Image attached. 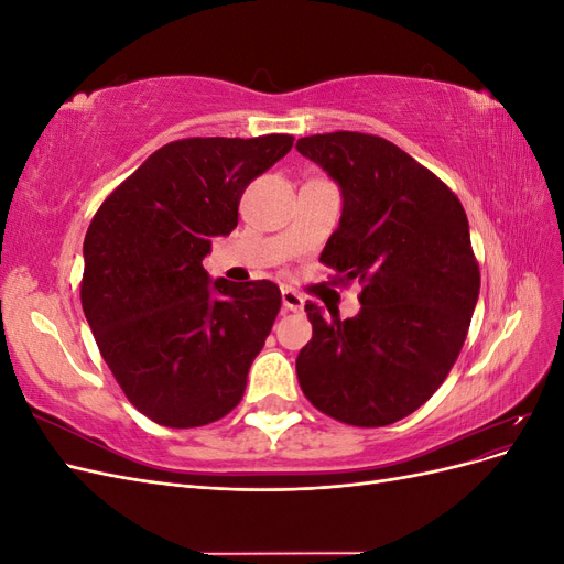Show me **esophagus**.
<instances>
[{"label":"esophagus","mask_w":564,"mask_h":564,"mask_svg":"<svg viewBox=\"0 0 564 564\" xmlns=\"http://www.w3.org/2000/svg\"><path fill=\"white\" fill-rule=\"evenodd\" d=\"M303 296L299 292H294V289H282V308L289 311V313H301L303 311Z\"/></svg>","instance_id":"1"}]
</instances>
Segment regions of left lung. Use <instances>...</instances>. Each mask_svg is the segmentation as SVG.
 I'll list each match as a JSON object with an SVG mask.
<instances>
[{"label": "left lung", "mask_w": 564, "mask_h": 564, "mask_svg": "<svg viewBox=\"0 0 564 564\" xmlns=\"http://www.w3.org/2000/svg\"><path fill=\"white\" fill-rule=\"evenodd\" d=\"M296 150L344 197L319 261L365 284L348 319L305 303L313 338L296 357L299 383L327 416L379 429L429 402L464 346L480 296L468 218L445 183L379 135L317 133Z\"/></svg>", "instance_id": "8db88e82"}]
</instances>
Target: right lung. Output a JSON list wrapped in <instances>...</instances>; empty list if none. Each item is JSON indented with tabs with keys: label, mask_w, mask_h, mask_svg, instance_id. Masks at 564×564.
<instances>
[{
	"label": "right lung",
	"mask_w": 564,
	"mask_h": 564,
	"mask_svg": "<svg viewBox=\"0 0 564 564\" xmlns=\"http://www.w3.org/2000/svg\"><path fill=\"white\" fill-rule=\"evenodd\" d=\"M294 139H183L160 148L100 204L84 237L82 308L119 388L166 429L240 404L282 296L268 280L212 282V237L237 228L245 187Z\"/></svg>",
	"instance_id": "obj_1"
}]
</instances>
